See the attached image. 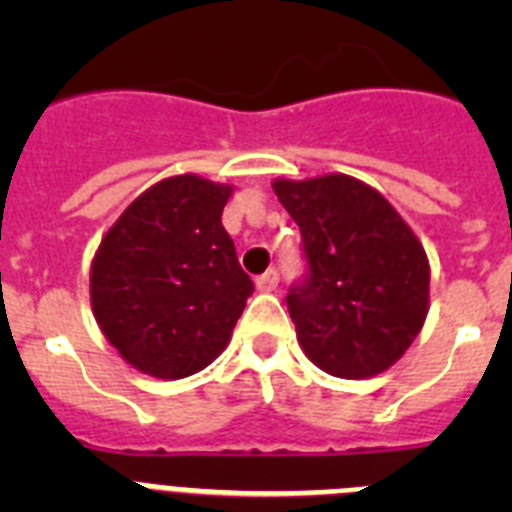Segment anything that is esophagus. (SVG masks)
<instances>
[{"instance_id":"obj_1","label":"esophagus","mask_w":512,"mask_h":512,"mask_svg":"<svg viewBox=\"0 0 512 512\" xmlns=\"http://www.w3.org/2000/svg\"><path fill=\"white\" fill-rule=\"evenodd\" d=\"M277 284H279V274L274 269H269L266 274H261V277L256 279V289H259V292H274Z\"/></svg>"}]
</instances>
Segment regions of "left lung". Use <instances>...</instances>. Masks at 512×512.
I'll return each mask as SVG.
<instances>
[{
    "mask_svg": "<svg viewBox=\"0 0 512 512\" xmlns=\"http://www.w3.org/2000/svg\"><path fill=\"white\" fill-rule=\"evenodd\" d=\"M300 225L307 282L287 295L297 341L341 379L387 372L418 338L431 302L423 243L384 194L348 174L274 179Z\"/></svg>",
    "mask_w": 512,
    "mask_h": 512,
    "instance_id": "left-lung-1",
    "label": "left lung"
}]
</instances>
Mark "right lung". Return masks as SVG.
I'll use <instances>...</instances> for the list:
<instances>
[{
  "label": "right lung",
  "mask_w": 512,
  "mask_h": 512,
  "mask_svg": "<svg viewBox=\"0 0 512 512\" xmlns=\"http://www.w3.org/2000/svg\"><path fill=\"white\" fill-rule=\"evenodd\" d=\"M233 184L161 179L102 235L89 300L104 338L156 379L202 372L230 343L253 282L223 228Z\"/></svg>",
  "instance_id": "right-lung-1"
}]
</instances>
